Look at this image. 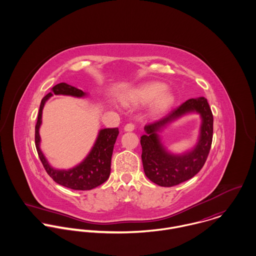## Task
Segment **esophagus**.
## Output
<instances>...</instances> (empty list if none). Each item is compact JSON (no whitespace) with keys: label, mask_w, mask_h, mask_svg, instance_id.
Returning a JSON list of instances; mask_svg holds the SVG:
<instances>
[{"label":"esophagus","mask_w":256,"mask_h":256,"mask_svg":"<svg viewBox=\"0 0 256 256\" xmlns=\"http://www.w3.org/2000/svg\"><path fill=\"white\" fill-rule=\"evenodd\" d=\"M134 129H135V125H134L133 123H128V124H126L125 127H124V130H125L126 132H131V131H133Z\"/></svg>","instance_id":"obj_1"}]
</instances>
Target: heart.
Here are the masks:
<instances>
[{"instance_id":"heart-1","label":"heart","mask_w":256,"mask_h":256,"mask_svg":"<svg viewBox=\"0 0 256 256\" xmlns=\"http://www.w3.org/2000/svg\"><path fill=\"white\" fill-rule=\"evenodd\" d=\"M174 100L172 92L162 82H152L130 88L122 96V102L128 106H139L150 102V110L158 112L168 108Z\"/></svg>"}]
</instances>
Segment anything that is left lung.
Here are the masks:
<instances>
[{
	"label": "left lung",
	"mask_w": 256,
	"mask_h": 256,
	"mask_svg": "<svg viewBox=\"0 0 256 256\" xmlns=\"http://www.w3.org/2000/svg\"><path fill=\"white\" fill-rule=\"evenodd\" d=\"M195 112L202 117L198 141L190 151L180 155L168 152L160 140L159 133L183 114ZM213 114L203 96L190 98L164 117L148 123L141 137L142 162L146 178L160 186L172 187L192 178L203 168L213 139Z\"/></svg>",
	"instance_id": "8db88e82"
}]
</instances>
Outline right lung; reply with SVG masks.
<instances>
[{"instance_id": "1", "label": "right lung", "mask_w": 256, "mask_h": 256, "mask_svg": "<svg viewBox=\"0 0 256 256\" xmlns=\"http://www.w3.org/2000/svg\"><path fill=\"white\" fill-rule=\"evenodd\" d=\"M55 96H70L74 98H84L88 96L82 90H78L66 82H60L52 88V92L46 94L40 104L36 125V146L39 158L55 182L74 190H90L106 182L110 176L111 156L114 144L119 134L118 128H106L98 132V138L88 154L82 162L69 170H57L51 166L40 148L39 128L42 123V110L45 102Z\"/></svg>"}]
</instances>
